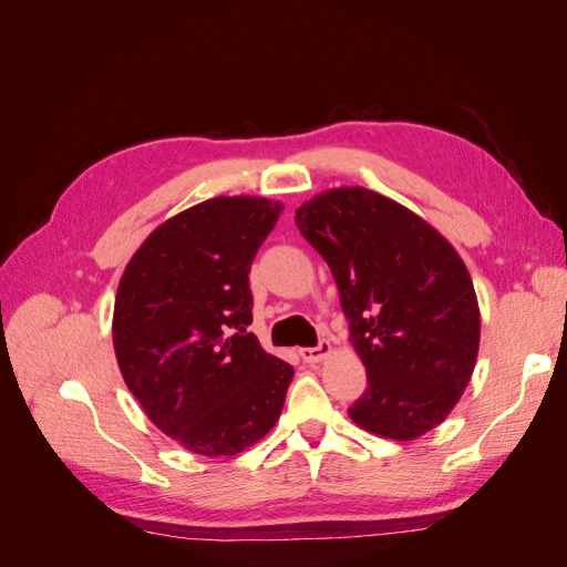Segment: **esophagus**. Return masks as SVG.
<instances>
[{
	"label": "esophagus",
	"mask_w": 567,
	"mask_h": 567,
	"mask_svg": "<svg viewBox=\"0 0 567 567\" xmlns=\"http://www.w3.org/2000/svg\"><path fill=\"white\" fill-rule=\"evenodd\" d=\"M331 352H333L331 340H319L317 348H302V350H300V357L305 359L307 364H317V362H321V359L329 357Z\"/></svg>",
	"instance_id": "34e87169"
}]
</instances>
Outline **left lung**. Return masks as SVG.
<instances>
[{"mask_svg":"<svg viewBox=\"0 0 567 567\" xmlns=\"http://www.w3.org/2000/svg\"><path fill=\"white\" fill-rule=\"evenodd\" d=\"M323 257L367 367L350 419L388 440H416L447 419L480 346V310L458 252L425 219L362 186L323 192L296 210Z\"/></svg>","mask_w":567,"mask_h":567,"instance_id":"obj_1","label":"left lung"}]
</instances>
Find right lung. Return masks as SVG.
Listing matches in <instances>:
<instances>
[{
  "mask_svg": "<svg viewBox=\"0 0 567 567\" xmlns=\"http://www.w3.org/2000/svg\"><path fill=\"white\" fill-rule=\"evenodd\" d=\"M281 203L203 200L153 231L117 286L113 348L120 373L165 435L203 456H231L277 423L293 367L248 326V274Z\"/></svg>",
  "mask_w": 567,
  "mask_h": 567,
  "instance_id": "right-lung-1",
  "label": "right lung"
}]
</instances>
